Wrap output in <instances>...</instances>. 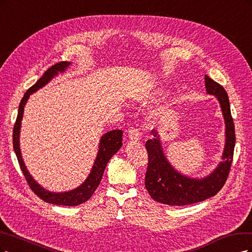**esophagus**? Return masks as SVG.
I'll return each instance as SVG.
<instances>
[{
	"label": "esophagus",
	"mask_w": 252,
	"mask_h": 252,
	"mask_svg": "<svg viewBox=\"0 0 252 252\" xmlns=\"http://www.w3.org/2000/svg\"><path fill=\"white\" fill-rule=\"evenodd\" d=\"M127 135H128V139L129 140L137 141V140H139V138H140V132L138 131L137 128H134V127L128 129Z\"/></svg>",
	"instance_id": "obj_1"
}]
</instances>
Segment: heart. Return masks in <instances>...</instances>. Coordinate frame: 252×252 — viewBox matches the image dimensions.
Wrapping results in <instances>:
<instances>
[{
	"instance_id": "heart-1",
	"label": "heart",
	"mask_w": 252,
	"mask_h": 252,
	"mask_svg": "<svg viewBox=\"0 0 252 252\" xmlns=\"http://www.w3.org/2000/svg\"><path fill=\"white\" fill-rule=\"evenodd\" d=\"M138 99L144 100L145 97L139 96ZM170 107H172V101L168 99H164L163 101H161L160 103L155 105V107L152 108L148 113V118L150 120V123L153 125H158L162 123L169 114Z\"/></svg>"
}]
</instances>
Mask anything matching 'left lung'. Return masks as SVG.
Masks as SVG:
<instances>
[{
	"label": "left lung",
	"instance_id": "left-lung-1",
	"mask_svg": "<svg viewBox=\"0 0 252 252\" xmlns=\"http://www.w3.org/2000/svg\"><path fill=\"white\" fill-rule=\"evenodd\" d=\"M205 88L207 94L216 96L224 117L225 145L222 161L206 177L199 179L185 176L169 163L162 149L160 135L153 129L154 138L145 143L149 155L145 189L154 200L162 204L182 206L204 201L217 194L228 177L235 143L234 125L230 113L228 95L221 85L207 75H205Z\"/></svg>",
	"mask_w": 252,
	"mask_h": 252
}]
</instances>
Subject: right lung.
<instances>
[{"label":"right lung","instance_id":"obj_1","mask_svg":"<svg viewBox=\"0 0 252 252\" xmlns=\"http://www.w3.org/2000/svg\"><path fill=\"white\" fill-rule=\"evenodd\" d=\"M71 63L69 62H61L55 63L54 66L48 69L44 75L40 77L37 82L32 86L29 90L25 93L24 97L20 102L18 117L15 125L13 127V149L15 152V155L18 157V161L20 163L21 169L25 176L26 180L30 186V189L33 190V192L38 196L40 199L44 200L47 203H51V204L55 205H63V206H76L85 203L92 197V194L98 188V185L101 181V178L104 172V168L107 166L109 160L112 158L113 155L120 150L121 145H123V131L121 129H113L108 133H105L101 136L99 140V147L98 152H97V156L95 158L94 164L92 166V169L90 174L87 177V179L84 181V183L77 186L76 189L68 190V191H62V192H54L49 191L46 189H44L42 185L38 184L33 177L30 175L28 169L24 163V160L22 158V153L20 148V132H21V125L22 119L24 114V108L27 103V100L29 96L36 92L39 89L45 87L50 80L54 77L58 76L59 73H63L68 69Z\"/></svg>","mask_w":252,"mask_h":252}]
</instances>
